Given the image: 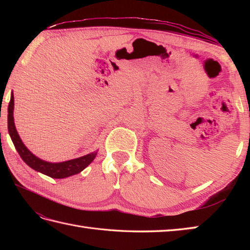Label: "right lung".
Returning a JSON list of instances; mask_svg holds the SVG:
<instances>
[{"instance_id":"1","label":"right lung","mask_w":250,"mask_h":250,"mask_svg":"<svg viewBox=\"0 0 250 250\" xmlns=\"http://www.w3.org/2000/svg\"><path fill=\"white\" fill-rule=\"evenodd\" d=\"M7 125L10 139H12L16 150L18 151L21 159H22L31 168L35 169L36 172L47 175V176H49L51 178H66L81 173L83 169L86 168L89 164L94 160V158L98 153L97 150L81 158L72 159V160L63 162H48L42 160L39 157H36L34 153H32L28 148L25 147V145L20 139L17 130H16V125L14 122V93L10 95V101L8 104Z\"/></svg>"}]
</instances>
